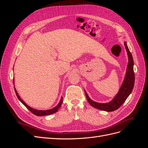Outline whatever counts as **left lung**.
<instances>
[{
	"label": "left lung",
	"instance_id": "1",
	"mask_svg": "<svg viewBox=\"0 0 148 148\" xmlns=\"http://www.w3.org/2000/svg\"><path fill=\"white\" fill-rule=\"evenodd\" d=\"M124 45L127 52L128 62L127 67L126 74H125V77L123 79V83L120 88L119 89L118 93L114 97V99L111 101L107 103L96 102L89 98L87 92L84 90L85 95H86L88 102L93 107H95V108L106 112H112L117 110L126 101L127 97L130 95L133 90L134 84H135V73H134L133 70V59L132 53L129 51V49L126 42H124Z\"/></svg>",
	"mask_w": 148,
	"mask_h": 148
}]
</instances>
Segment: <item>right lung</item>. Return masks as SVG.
<instances>
[{
  "instance_id": "right-lung-1",
  "label": "right lung",
  "mask_w": 148,
  "mask_h": 148,
  "mask_svg": "<svg viewBox=\"0 0 148 148\" xmlns=\"http://www.w3.org/2000/svg\"><path fill=\"white\" fill-rule=\"evenodd\" d=\"M13 84H14V82H14V79H13ZM14 89H15V91L16 95V96L18 97V99L20 101V102L22 103V104H23L28 110H29L31 112H32L33 114L37 115V116L49 115H51V114H54V113L57 112L58 111V110L60 109V106H61V105L62 104V102H63V98H62V97L59 104H58V105L57 106H56L55 107H53V108H52L51 109H49V110H37V109H35L32 108V107H29V106H28L27 104H26V103L21 99L20 97L18 95V92H17V91H16L15 87H14Z\"/></svg>"
}]
</instances>
